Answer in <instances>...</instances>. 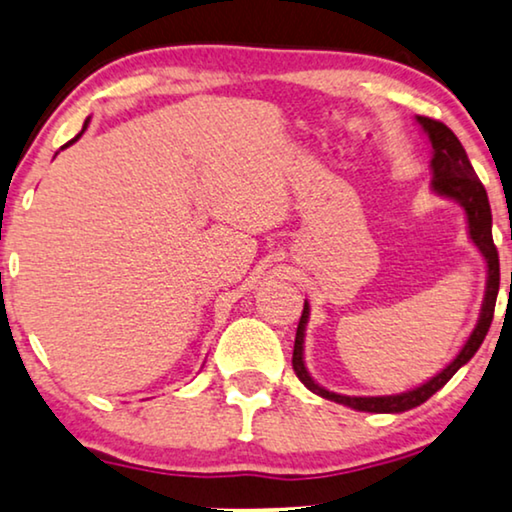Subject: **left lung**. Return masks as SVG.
<instances>
[{"label": "left lung", "instance_id": "1", "mask_svg": "<svg viewBox=\"0 0 512 512\" xmlns=\"http://www.w3.org/2000/svg\"><path fill=\"white\" fill-rule=\"evenodd\" d=\"M417 121L424 128L426 135H429L431 146H433V158H431L433 191L438 195H445V198L457 200L459 205L466 209L468 233H471V240L475 242V247L482 251V256H485L487 261L489 277H487L485 303H482L478 326L473 328L471 338L466 340V345L457 354V359H454L447 368L440 370L436 377H431L429 382H424L422 387L405 391V394H396V396H342V394H335V391L319 387V384L307 375L305 361H303V338H305L307 317H310V307L305 303L303 314H300V321H298L296 345H293V359H291L298 380L303 382L307 389L314 391V394L361 412H405L410 408H417V405H422L424 401H429V398L436 394L438 389H443L445 384L450 382V377L457 373L464 363L471 361L473 354L478 352L482 340H485V335L489 331V326H492L496 296H499V282H501L499 251H496V244L492 237V209H489L485 186L480 184L478 174H475L464 146H461L457 135H454L445 123L433 121L429 116H417Z\"/></svg>", "mask_w": 512, "mask_h": 512}]
</instances>
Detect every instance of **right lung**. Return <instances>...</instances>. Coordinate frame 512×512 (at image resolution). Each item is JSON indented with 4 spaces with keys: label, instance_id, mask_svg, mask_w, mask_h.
Listing matches in <instances>:
<instances>
[{
    "label": "right lung",
    "instance_id": "obj_1",
    "mask_svg": "<svg viewBox=\"0 0 512 512\" xmlns=\"http://www.w3.org/2000/svg\"><path fill=\"white\" fill-rule=\"evenodd\" d=\"M86 128H88V121H86V123H83V130H86ZM83 130H81V132H79V135H76V137H74V139H72V142H67V144H65V146H62V149H67V146H69V144H74V142H76V139H79V137H81V135H83Z\"/></svg>",
    "mask_w": 512,
    "mask_h": 512
}]
</instances>
